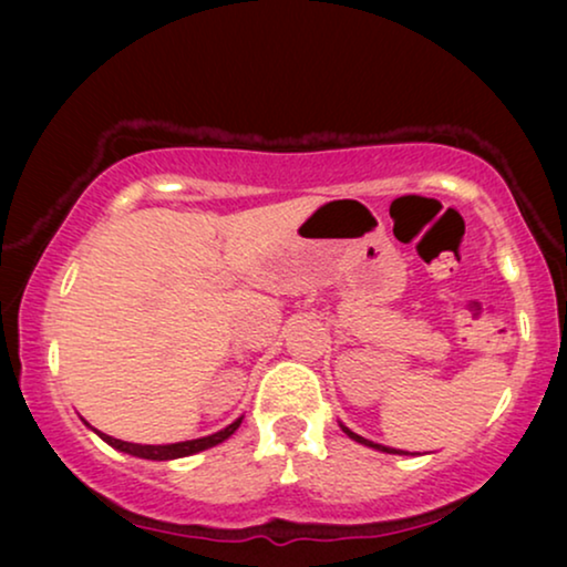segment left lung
I'll list each match as a JSON object with an SVG mask.
<instances>
[{
    "mask_svg": "<svg viewBox=\"0 0 567 567\" xmlns=\"http://www.w3.org/2000/svg\"><path fill=\"white\" fill-rule=\"evenodd\" d=\"M340 429H343L348 436H351L353 441H359V444H363V446H371V449H377V452H386V454H402L400 449H390V446H382V444H374V441H369V439H363V436H359V433H353L351 429H346V425H340Z\"/></svg>",
    "mask_w": 567,
    "mask_h": 567,
    "instance_id": "8db88e82",
    "label": "left lung"
}]
</instances>
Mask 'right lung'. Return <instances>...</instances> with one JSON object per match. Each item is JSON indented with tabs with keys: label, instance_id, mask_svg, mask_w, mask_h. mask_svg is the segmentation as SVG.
Here are the masks:
<instances>
[{
	"label": "right lung",
	"instance_id": "add662e5",
	"mask_svg": "<svg viewBox=\"0 0 567 567\" xmlns=\"http://www.w3.org/2000/svg\"><path fill=\"white\" fill-rule=\"evenodd\" d=\"M239 423H243V417H237L235 423H229L227 429L212 433V436H204V439H193V441H181V444H162V446H152V444H131V441H121V439H113V436H105V433L97 431V436L105 441V444H111L113 449H118V452H126L131 456H142V460H157V462H165V460H181V456H190V454H198L204 452V449H212L216 444H221L224 439H229L231 433L239 429Z\"/></svg>",
	"mask_w": 567,
	"mask_h": 567
}]
</instances>
